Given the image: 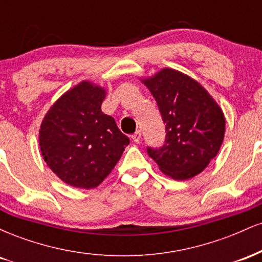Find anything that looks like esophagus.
<instances>
[{"label": "esophagus", "instance_id": "esophagus-1", "mask_svg": "<svg viewBox=\"0 0 262 262\" xmlns=\"http://www.w3.org/2000/svg\"><path fill=\"white\" fill-rule=\"evenodd\" d=\"M132 139H133L135 143H139L140 141V139H141V133H140V130H137L135 132V133L132 135Z\"/></svg>", "mask_w": 262, "mask_h": 262}]
</instances>
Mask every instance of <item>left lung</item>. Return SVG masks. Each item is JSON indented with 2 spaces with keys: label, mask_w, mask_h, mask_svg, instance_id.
I'll list each match as a JSON object with an SVG mask.
<instances>
[{
  "label": "left lung",
  "mask_w": 262,
  "mask_h": 262,
  "mask_svg": "<svg viewBox=\"0 0 262 262\" xmlns=\"http://www.w3.org/2000/svg\"><path fill=\"white\" fill-rule=\"evenodd\" d=\"M143 82L154 96L166 132L162 146H148V155L173 180L201 173L223 143L221 107L197 81L172 69H162Z\"/></svg>",
  "instance_id": "8db88e82"
}]
</instances>
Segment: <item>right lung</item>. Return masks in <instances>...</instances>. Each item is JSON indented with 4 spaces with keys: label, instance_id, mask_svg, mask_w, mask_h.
<instances>
[{
    "label": "right lung",
    "instance_id": "right-lung-1",
    "mask_svg": "<svg viewBox=\"0 0 262 262\" xmlns=\"http://www.w3.org/2000/svg\"><path fill=\"white\" fill-rule=\"evenodd\" d=\"M106 91L82 81L45 114L39 145L48 166L77 188H95L110 175L129 144L113 117L101 111Z\"/></svg>",
    "mask_w": 262,
    "mask_h": 262
}]
</instances>
